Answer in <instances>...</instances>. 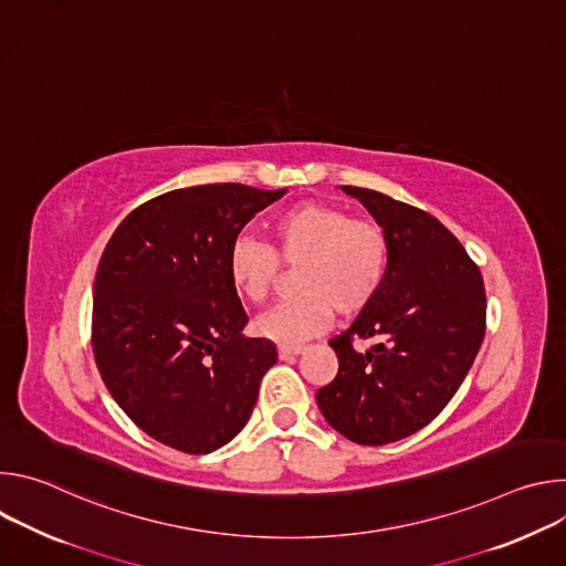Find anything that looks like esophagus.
<instances>
[{
    "mask_svg": "<svg viewBox=\"0 0 566 566\" xmlns=\"http://www.w3.org/2000/svg\"><path fill=\"white\" fill-rule=\"evenodd\" d=\"M302 352H304L302 347H280V349H277V356H280V360H291V358L300 356Z\"/></svg>",
    "mask_w": 566,
    "mask_h": 566,
    "instance_id": "1",
    "label": "esophagus"
}]
</instances>
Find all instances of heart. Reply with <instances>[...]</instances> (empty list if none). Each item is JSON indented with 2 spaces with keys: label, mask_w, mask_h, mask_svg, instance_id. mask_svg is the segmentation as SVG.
Returning a JSON list of instances; mask_svg holds the SVG:
<instances>
[{
  "label": "heart",
  "mask_w": 566,
  "mask_h": 566,
  "mask_svg": "<svg viewBox=\"0 0 566 566\" xmlns=\"http://www.w3.org/2000/svg\"><path fill=\"white\" fill-rule=\"evenodd\" d=\"M271 234L280 260L297 264L293 289L300 295L255 317L260 338L295 347L325 329L332 311L343 317L365 311L385 284L389 244L382 228L338 206L297 203L273 219ZM228 271L239 293L260 304L275 282L277 256L262 241L239 237Z\"/></svg>",
  "instance_id": "1"
}]
</instances>
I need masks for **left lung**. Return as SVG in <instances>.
<instances>
[{
  "instance_id": "left-lung-1",
  "label": "left lung",
  "mask_w": 566,
  "mask_h": 566,
  "mask_svg": "<svg viewBox=\"0 0 566 566\" xmlns=\"http://www.w3.org/2000/svg\"><path fill=\"white\" fill-rule=\"evenodd\" d=\"M382 228L387 277L352 327L332 338L338 376L315 394L327 423L360 446L426 428L446 406L486 334V291L457 237L432 214L382 192L340 186ZM354 337H380L365 355Z\"/></svg>"
}]
</instances>
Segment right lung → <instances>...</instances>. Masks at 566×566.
<instances>
[{
	"mask_svg": "<svg viewBox=\"0 0 566 566\" xmlns=\"http://www.w3.org/2000/svg\"><path fill=\"white\" fill-rule=\"evenodd\" d=\"M284 192L172 190L112 234L94 282V356L120 410L151 439L208 454L249 423L277 349L244 336L228 255L241 228Z\"/></svg>",
	"mask_w": 566,
	"mask_h": 566,
	"instance_id": "obj_1",
	"label": "right lung"
}]
</instances>
